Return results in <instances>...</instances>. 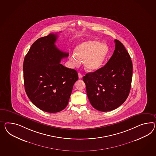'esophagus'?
<instances>
[{
	"label": "esophagus",
	"mask_w": 156,
	"mask_h": 156,
	"mask_svg": "<svg viewBox=\"0 0 156 156\" xmlns=\"http://www.w3.org/2000/svg\"><path fill=\"white\" fill-rule=\"evenodd\" d=\"M78 76H79V79H81V78L83 77V75H82L81 73H80V72H79V73H78Z\"/></svg>",
	"instance_id": "esophagus-1"
}]
</instances>
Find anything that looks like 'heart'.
Returning <instances> with one entry per match:
<instances>
[{
	"label": "heart",
	"mask_w": 156,
	"mask_h": 156,
	"mask_svg": "<svg viewBox=\"0 0 156 156\" xmlns=\"http://www.w3.org/2000/svg\"><path fill=\"white\" fill-rule=\"evenodd\" d=\"M109 48L105 44L97 40L87 41L79 44L76 53L69 56L72 65L77 66L80 59H84V67L88 71H95L100 69L108 56Z\"/></svg>",
	"instance_id": "heart-1"
}]
</instances>
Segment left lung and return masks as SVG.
I'll list each match as a JSON object with an SVG mask.
<instances>
[{
	"label": "left lung",
	"mask_w": 156,
	"mask_h": 156,
	"mask_svg": "<svg viewBox=\"0 0 156 156\" xmlns=\"http://www.w3.org/2000/svg\"><path fill=\"white\" fill-rule=\"evenodd\" d=\"M115 48L104 67L83 77L88 99L100 112L112 111L127 98L132 78V63L124 45L114 40Z\"/></svg>",
	"instance_id": "left-lung-1"
}]
</instances>
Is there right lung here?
<instances>
[{"label": "right lung", "mask_w": 156, "mask_h": 156, "mask_svg": "<svg viewBox=\"0 0 156 156\" xmlns=\"http://www.w3.org/2000/svg\"><path fill=\"white\" fill-rule=\"evenodd\" d=\"M58 36L50 34L36 40L25 56L24 87L29 100L41 110L55 113L68 105L77 72L63 66L68 53L57 48Z\"/></svg>", "instance_id": "1"}]
</instances>
